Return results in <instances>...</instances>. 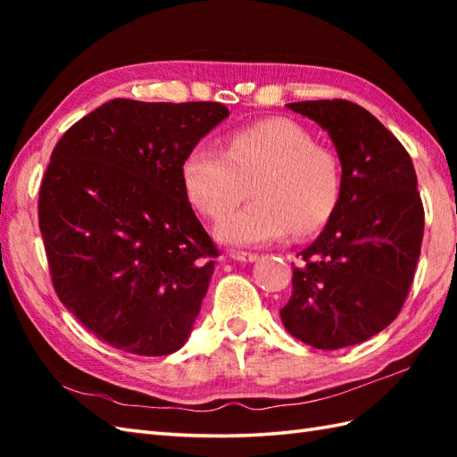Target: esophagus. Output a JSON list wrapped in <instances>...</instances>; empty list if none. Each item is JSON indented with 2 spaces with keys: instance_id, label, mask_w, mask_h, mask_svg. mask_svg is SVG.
Wrapping results in <instances>:
<instances>
[{
  "instance_id": "34e87169",
  "label": "esophagus",
  "mask_w": 457,
  "mask_h": 457,
  "mask_svg": "<svg viewBox=\"0 0 457 457\" xmlns=\"http://www.w3.org/2000/svg\"><path fill=\"white\" fill-rule=\"evenodd\" d=\"M231 259L239 261V263H253V261L259 259V255L245 253V251H237V253H231Z\"/></svg>"
}]
</instances>
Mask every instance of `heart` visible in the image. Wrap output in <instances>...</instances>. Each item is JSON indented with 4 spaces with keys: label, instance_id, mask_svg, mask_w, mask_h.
<instances>
[{
    "label": "heart",
    "instance_id": "1",
    "mask_svg": "<svg viewBox=\"0 0 457 457\" xmlns=\"http://www.w3.org/2000/svg\"><path fill=\"white\" fill-rule=\"evenodd\" d=\"M187 196L202 216L220 221L249 196L255 200L218 228L231 245L308 237L322 229L342 196L344 170L334 149L316 143L288 118L261 120L228 135L226 153L194 147L182 162Z\"/></svg>",
    "mask_w": 457,
    "mask_h": 457
}]
</instances>
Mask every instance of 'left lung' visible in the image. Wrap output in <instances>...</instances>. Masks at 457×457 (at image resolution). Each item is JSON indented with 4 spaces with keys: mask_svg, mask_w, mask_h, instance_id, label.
Returning a JSON list of instances; mask_svg holds the SVG:
<instances>
[{
    "mask_svg": "<svg viewBox=\"0 0 457 457\" xmlns=\"http://www.w3.org/2000/svg\"><path fill=\"white\" fill-rule=\"evenodd\" d=\"M329 133L342 161V196L293 270L280 310L287 332L318 349L361 344L399 316L424 236V206L411 154L361 105L288 104Z\"/></svg>",
    "mask_w": 457,
    "mask_h": 457,
    "instance_id": "8db88e82",
    "label": "left lung"
}]
</instances>
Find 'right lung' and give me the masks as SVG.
Listing matches in <instances>:
<instances>
[{
  "mask_svg": "<svg viewBox=\"0 0 457 457\" xmlns=\"http://www.w3.org/2000/svg\"><path fill=\"white\" fill-rule=\"evenodd\" d=\"M220 102L112 100L54 145L38 228L61 303L100 342L159 357L187 342L220 251L182 162L228 118Z\"/></svg>",
  "mask_w": 457,
  "mask_h": 457,
  "instance_id": "obj_1",
  "label": "right lung"
}]
</instances>
